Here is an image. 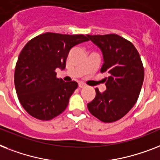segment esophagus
<instances>
[{"label": "esophagus", "mask_w": 160, "mask_h": 160, "mask_svg": "<svg viewBox=\"0 0 160 160\" xmlns=\"http://www.w3.org/2000/svg\"><path fill=\"white\" fill-rule=\"evenodd\" d=\"M84 87H85V84H84V83L82 82L79 83V88H84Z\"/></svg>", "instance_id": "obj_1"}]
</instances>
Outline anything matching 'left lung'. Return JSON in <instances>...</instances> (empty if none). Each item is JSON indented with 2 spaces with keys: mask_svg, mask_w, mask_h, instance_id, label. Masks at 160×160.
I'll list each match as a JSON object with an SVG mask.
<instances>
[{
  "mask_svg": "<svg viewBox=\"0 0 160 160\" xmlns=\"http://www.w3.org/2000/svg\"><path fill=\"white\" fill-rule=\"evenodd\" d=\"M101 49L107 72V89L88 103L90 113L103 122H113L125 116L138 99L144 80V67L138 51L132 42L118 34L88 35Z\"/></svg>",
  "mask_w": 160,
  "mask_h": 160,
  "instance_id": "1",
  "label": "left lung"
}]
</instances>
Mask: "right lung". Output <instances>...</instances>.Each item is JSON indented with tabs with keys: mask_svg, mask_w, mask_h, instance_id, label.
<instances>
[{
	"mask_svg": "<svg viewBox=\"0 0 160 160\" xmlns=\"http://www.w3.org/2000/svg\"><path fill=\"white\" fill-rule=\"evenodd\" d=\"M89 40L83 34L46 33L26 43L15 65L14 80L19 102L29 115L48 121L67 108L78 84L57 78L56 69H65L70 50Z\"/></svg>",
	"mask_w": 160,
	"mask_h": 160,
	"instance_id": "right-lung-1",
	"label": "right lung"
}]
</instances>
